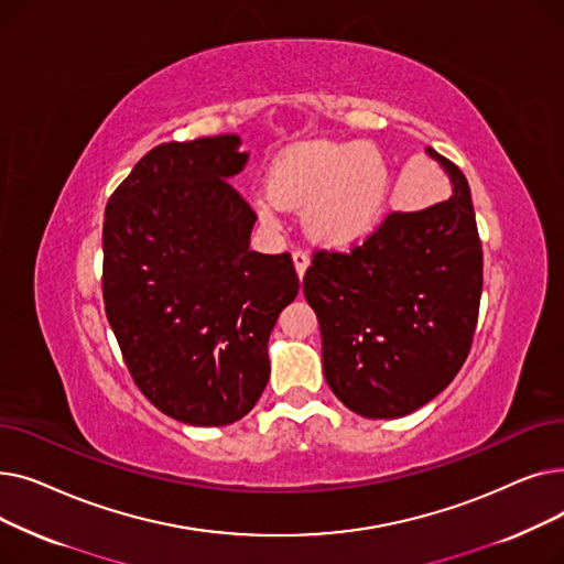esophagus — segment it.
<instances>
[{
    "instance_id": "1",
    "label": "esophagus",
    "mask_w": 564,
    "mask_h": 564,
    "mask_svg": "<svg viewBox=\"0 0 564 564\" xmlns=\"http://www.w3.org/2000/svg\"><path fill=\"white\" fill-rule=\"evenodd\" d=\"M292 262H294V270H297V276H300V281H302V279H304V274H306V270H308V264H311L308 253H304V251H294V253H292Z\"/></svg>"
}]
</instances>
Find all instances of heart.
I'll return each instance as SVG.
<instances>
[{
    "label": "heart",
    "mask_w": 564,
    "mask_h": 564,
    "mask_svg": "<svg viewBox=\"0 0 564 564\" xmlns=\"http://www.w3.org/2000/svg\"><path fill=\"white\" fill-rule=\"evenodd\" d=\"M391 171L370 143L306 141L270 171V189L256 198L258 219L279 230L285 210H304V228L319 247L366 242L387 219Z\"/></svg>",
    "instance_id": "heart-1"
}]
</instances>
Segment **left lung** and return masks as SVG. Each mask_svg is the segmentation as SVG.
<instances>
[{"label": "left lung", "mask_w": 564, "mask_h": 564, "mask_svg": "<svg viewBox=\"0 0 564 564\" xmlns=\"http://www.w3.org/2000/svg\"><path fill=\"white\" fill-rule=\"evenodd\" d=\"M453 196L391 213L349 253L319 251L304 276L334 395L364 419H400L464 366L478 324L482 245L464 173L427 145Z\"/></svg>", "instance_id": "left-lung-1"}]
</instances>
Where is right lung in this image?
I'll list each match as a JSON object with an SVG mask.
<instances>
[{"label":"right lung","mask_w":564,"mask_h":564,"mask_svg":"<svg viewBox=\"0 0 564 564\" xmlns=\"http://www.w3.org/2000/svg\"><path fill=\"white\" fill-rule=\"evenodd\" d=\"M237 134L155 145L111 194L102 294L141 393L196 427L245 419L270 379L267 340L297 297L288 253L249 249L256 215L230 181Z\"/></svg>","instance_id":"obj_1"}]
</instances>
